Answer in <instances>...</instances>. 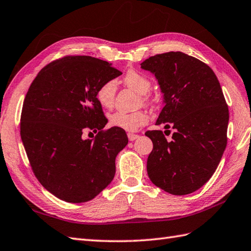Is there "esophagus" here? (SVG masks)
Returning a JSON list of instances; mask_svg holds the SVG:
<instances>
[{"instance_id": "1", "label": "esophagus", "mask_w": 251, "mask_h": 251, "mask_svg": "<svg viewBox=\"0 0 251 251\" xmlns=\"http://www.w3.org/2000/svg\"><path fill=\"white\" fill-rule=\"evenodd\" d=\"M139 138L138 135H136V133H128V139H129V141H135V140H137Z\"/></svg>"}]
</instances>
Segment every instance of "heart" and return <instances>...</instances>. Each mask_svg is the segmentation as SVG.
Segmentation results:
<instances>
[{"mask_svg":"<svg viewBox=\"0 0 251 251\" xmlns=\"http://www.w3.org/2000/svg\"><path fill=\"white\" fill-rule=\"evenodd\" d=\"M124 83L132 89L138 94L141 95V100L148 102L150 97L148 92L151 89V80L147 75L136 72L129 71L124 77ZM116 92V82L114 80H108L103 82L96 91V99L101 107L111 108L114 102V96ZM148 122V114L144 111L136 112H122L116 111L109 116V123L113 127L121 128L127 131H133L140 126L144 125Z\"/></svg>","mask_w":251,"mask_h":251,"instance_id":"obj_1","label":"heart"}]
</instances>
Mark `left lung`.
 I'll use <instances>...</instances> for the list:
<instances>
[{
  "instance_id": "1",
  "label": "left lung",
  "mask_w": 251,
  "mask_h": 251,
  "mask_svg": "<svg viewBox=\"0 0 251 251\" xmlns=\"http://www.w3.org/2000/svg\"><path fill=\"white\" fill-rule=\"evenodd\" d=\"M141 68L164 94L156 125L174 129L171 141L161 130L145 132L153 142L149 177L171 195L191 194L212 177L226 147L229 110L220 83L205 63L179 51L151 56Z\"/></svg>"
}]
</instances>
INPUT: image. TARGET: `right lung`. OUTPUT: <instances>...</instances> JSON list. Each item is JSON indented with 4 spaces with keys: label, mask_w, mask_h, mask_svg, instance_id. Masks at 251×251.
Wrapping results in <instances>:
<instances>
[{
    "label": "right lung",
    "mask_w": 251,
    "mask_h": 251,
    "mask_svg": "<svg viewBox=\"0 0 251 251\" xmlns=\"http://www.w3.org/2000/svg\"><path fill=\"white\" fill-rule=\"evenodd\" d=\"M112 64L92 56H65L45 66L23 101L20 133L35 176L59 199L90 201L112 182L125 130L108 123L96 99L103 82L121 75ZM100 132L84 140L82 133Z\"/></svg>",
    "instance_id": "right-lung-1"
}]
</instances>
